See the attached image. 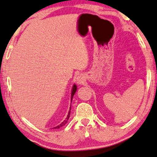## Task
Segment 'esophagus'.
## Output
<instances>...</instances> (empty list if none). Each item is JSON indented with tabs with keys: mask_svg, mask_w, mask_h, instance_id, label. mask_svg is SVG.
I'll return each mask as SVG.
<instances>
[{
	"mask_svg": "<svg viewBox=\"0 0 157 157\" xmlns=\"http://www.w3.org/2000/svg\"><path fill=\"white\" fill-rule=\"evenodd\" d=\"M85 77H84L82 75H80L78 77V78H77V83L78 84V85H83L84 82H85Z\"/></svg>",
	"mask_w": 157,
	"mask_h": 157,
	"instance_id": "esophagus-1",
	"label": "esophagus"
}]
</instances>
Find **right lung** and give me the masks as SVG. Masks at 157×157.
<instances>
[{"mask_svg":"<svg viewBox=\"0 0 157 157\" xmlns=\"http://www.w3.org/2000/svg\"><path fill=\"white\" fill-rule=\"evenodd\" d=\"M77 89H78V87H77V85H75V84H74L73 85V86H72V91H71V103H72V98H73V96H74V94H75V92H76V91H77ZM71 106L70 107V110H69V111H68V113H67V117H66V118L65 119V120L63 121V122L60 124V125H57V126H56V127H54V128H53L52 129H58V128H60V127H62V126H63V125H65V124L67 123V121H68V119H69V117H70V114H71Z\"/></svg>","mask_w":157,"mask_h":157,"instance_id":"obj_1","label":"right lung"}]
</instances>
